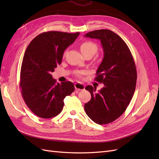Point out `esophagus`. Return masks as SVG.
I'll return each mask as SVG.
<instances>
[{"label": "esophagus", "instance_id": "esophagus-1", "mask_svg": "<svg viewBox=\"0 0 159 159\" xmlns=\"http://www.w3.org/2000/svg\"><path fill=\"white\" fill-rule=\"evenodd\" d=\"M75 88L78 90H84L85 89V86L81 83H76L75 84Z\"/></svg>", "mask_w": 159, "mask_h": 159}]
</instances>
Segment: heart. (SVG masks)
<instances>
[{
    "instance_id": "b5f03b06",
    "label": "heart",
    "mask_w": 159,
    "mask_h": 159,
    "mask_svg": "<svg viewBox=\"0 0 159 159\" xmlns=\"http://www.w3.org/2000/svg\"><path fill=\"white\" fill-rule=\"evenodd\" d=\"M80 50L82 52L84 56L87 54L94 55L98 51V46L95 43L92 42H85L81 44L80 46ZM84 74V71H79L77 73V75L80 76L81 74Z\"/></svg>"
}]
</instances>
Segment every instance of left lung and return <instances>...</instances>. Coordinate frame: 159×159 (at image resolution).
<instances>
[{"label": "left lung", "mask_w": 159, "mask_h": 159, "mask_svg": "<svg viewBox=\"0 0 159 159\" xmlns=\"http://www.w3.org/2000/svg\"><path fill=\"white\" fill-rule=\"evenodd\" d=\"M85 36L99 40L104 54L95 78L104 87L95 93V87L86 86L91 99L85 104V111L97 124H108L121 116L133 98L137 78L135 64L126 43L113 31L97 30Z\"/></svg>", "instance_id": "obj_1"}]
</instances>
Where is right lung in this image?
I'll list each match as a JSON object with an SVG mask.
<instances>
[{"mask_svg": "<svg viewBox=\"0 0 159 159\" xmlns=\"http://www.w3.org/2000/svg\"><path fill=\"white\" fill-rule=\"evenodd\" d=\"M79 34L80 32H43L27 47L21 66L20 87L25 102L37 116L49 119L60 114L64 98L74 91L73 83H57L52 72L61 64L65 50Z\"/></svg>", "mask_w": 159, "mask_h": 159, "instance_id": "1", "label": "right lung"}]
</instances>
